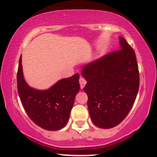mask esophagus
<instances>
[{
  "label": "esophagus",
  "instance_id": "1",
  "mask_svg": "<svg viewBox=\"0 0 157 157\" xmlns=\"http://www.w3.org/2000/svg\"><path fill=\"white\" fill-rule=\"evenodd\" d=\"M79 82H80V88L81 89H83L85 85L86 84V80H85V78H83L82 77H81L79 80Z\"/></svg>",
  "mask_w": 157,
  "mask_h": 157
}]
</instances>
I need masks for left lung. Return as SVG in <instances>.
I'll return each mask as SVG.
<instances>
[{
    "mask_svg": "<svg viewBox=\"0 0 157 157\" xmlns=\"http://www.w3.org/2000/svg\"><path fill=\"white\" fill-rule=\"evenodd\" d=\"M120 44L121 48L89 63L81 71L87 81L83 90L91 121L102 128L115 127L125 118L140 86L134 49L122 37Z\"/></svg>",
    "mask_w": 157,
    "mask_h": 157,
    "instance_id": "8db88e82",
    "label": "left lung"
}]
</instances>
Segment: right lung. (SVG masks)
Instances as JSON below:
<instances>
[{
  "label": "right lung",
  "mask_w": 157,
  "mask_h": 157,
  "mask_svg": "<svg viewBox=\"0 0 157 157\" xmlns=\"http://www.w3.org/2000/svg\"><path fill=\"white\" fill-rule=\"evenodd\" d=\"M21 56L17 73V86L21 103L36 125L48 131H57L68 121L75 98L80 89L78 73L62 79L47 90L30 87L23 75Z\"/></svg>",
  "instance_id": "add662e5"
}]
</instances>
